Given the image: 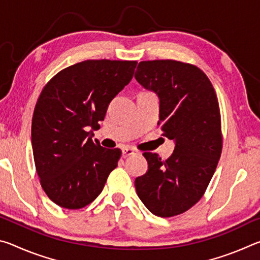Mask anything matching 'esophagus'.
I'll list each match as a JSON object with an SVG mask.
<instances>
[{"mask_svg":"<svg viewBox=\"0 0 260 260\" xmlns=\"http://www.w3.org/2000/svg\"><path fill=\"white\" fill-rule=\"evenodd\" d=\"M121 151H122V157H124V158H125V157H128V156H132V155H134V153H135L134 149L128 148V147L122 148Z\"/></svg>","mask_w":260,"mask_h":260,"instance_id":"esophagus-1","label":"esophagus"}]
</instances>
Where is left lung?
<instances>
[{
	"mask_svg": "<svg viewBox=\"0 0 260 260\" xmlns=\"http://www.w3.org/2000/svg\"><path fill=\"white\" fill-rule=\"evenodd\" d=\"M135 79L158 95V125L175 141L166 160L143 153L149 169L135 179L136 192L151 213L174 217L202 199L217 169L222 150L217 94L201 69L179 60L140 61Z\"/></svg>",
	"mask_w": 260,
	"mask_h": 260,
	"instance_id": "left-lung-1",
	"label": "left lung"
}]
</instances>
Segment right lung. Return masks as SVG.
Returning <instances> with one entry per match:
<instances>
[{"label":"right lung","mask_w":260,"mask_h":260,"mask_svg":"<svg viewBox=\"0 0 260 260\" xmlns=\"http://www.w3.org/2000/svg\"><path fill=\"white\" fill-rule=\"evenodd\" d=\"M136 60L88 59L61 70L43 87L32 119L35 169L60 208L90 204L116 169L120 149L91 140L109 103L133 78Z\"/></svg>","instance_id":"right-lung-1"}]
</instances>
